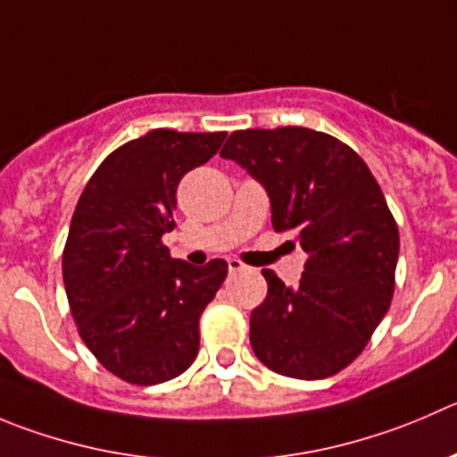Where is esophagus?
<instances>
[{"mask_svg":"<svg viewBox=\"0 0 457 457\" xmlns=\"http://www.w3.org/2000/svg\"><path fill=\"white\" fill-rule=\"evenodd\" d=\"M242 269H246V264L242 260L228 258V271H242Z\"/></svg>","mask_w":457,"mask_h":457,"instance_id":"obj_1","label":"esophagus"}]
</instances>
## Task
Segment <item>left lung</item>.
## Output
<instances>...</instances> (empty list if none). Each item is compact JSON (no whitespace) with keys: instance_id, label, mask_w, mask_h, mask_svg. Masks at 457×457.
Wrapping results in <instances>:
<instances>
[{"instance_id":"8db88e82","label":"left lung","mask_w":457,"mask_h":457,"mask_svg":"<svg viewBox=\"0 0 457 457\" xmlns=\"http://www.w3.org/2000/svg\"><path fill=\"white\" fill-rule=\"evenodd\" d=\"M267 188L276 233L307 253L296 287L271 269L251 312V347L278 375L325 379L350 366L388 312L399 228L366 161L307 128L237 129L220 152Z\"/></svg>"}]
</instances>
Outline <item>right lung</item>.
Masks as SVG:
<instances>
[{"mask_svg":"<svg viewBox=\"0 0 457 457\" xmlns=\"http://www.w3.org/2000/svg\"><path fill=\"white\" fill-rule=\"evenodd\" d=\"M226 132L150 129L116 147L82 190L62 251L76 328L103 368L134 386L175 379L199 352V319L224 260L170 258L177 186L217 154Z\"/></svg>","mask_w":457,"mask_h":457,"instance_id":"right-lung-1","label":"right lung"}]
</instances>
